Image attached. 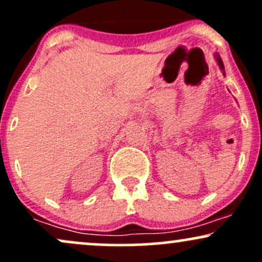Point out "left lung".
Listing matches in <instances>:
<instances>
[{
  "label": "left lung",
  "mask_w": 262,
  "mask_h": 262,
  "mask_svg": "<svg viewBox=\"0 0 262 262\" xmlns=\"http://www.w3.org/2000/svg\"><path fill=\"white\" fill-rule=\"evenodd\" d=\"M215 60H217V62H218V65H219V68H221V70L223 71V75H225V73H224V64H223V61H222V59H221V56H219V54H217L215 53Z\"/></svg>",
  "instance_id": "obj_1"
}]
</instances>
